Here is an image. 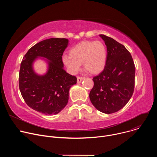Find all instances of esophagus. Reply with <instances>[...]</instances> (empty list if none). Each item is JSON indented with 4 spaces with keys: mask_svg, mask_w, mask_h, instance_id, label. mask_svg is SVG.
I'll return each mask as SVG.
<instances>
[{
    "mask_svg": "<svg viewBox=\"0 0 157 157\" xmlns=\"http://www.w3.org/2000/svg\"><path fill=\"white\" fill-rule=\"evenodd\" d=\"M84 79V78H83V77L78 76V77H77V82H78V83L81 82L82 81V79Z\"/></svg>",
    "mask_w": 157,
    "mask_h": 157,
    "instance_id": "34e87169",
    "label": "esophagus"
}]
</instances>
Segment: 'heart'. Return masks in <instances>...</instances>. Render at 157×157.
I'll return each mask as SVG.
<instances>
[{"mask_svg":"<svg viewBox=\"0 0 157 157\" xmlns=\"http://www.w3.org/2000/svg\"><path fill=\"white\" fill-rule=\"evenodd\" d=\"M69 56H64L63 61L72 74H76L83 63L88 73L96 75L104 69L107 58L105 44L101 41H82L69 50Z\"/></svg>","mask_w":157,"mask_h":157,"instance_id":"obj_1","label":"heart"}]
</instances>
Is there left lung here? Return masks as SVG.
<instances>
[{"label":"left lung","instance_id":"1","mask_svg":"<svg viewBox=\"0 0 157 157\" xmlns=\"http://www.w3.org/2000/svg\"><path fill=\"white\" fill-rule=\"evenodd\" d=\"M99 36L107 47V62L104 70L93 79L89 98L98 110L112 114L124 107L133 94L135 65L123 44L104 35Z\"/></svg>","mask_w":157,"mask_h":157}]
</instances>
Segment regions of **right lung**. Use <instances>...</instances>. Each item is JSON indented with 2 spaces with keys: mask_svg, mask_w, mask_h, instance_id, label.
<instances>
[{
  "mask_svg": "<svg viewBox=\"0 0 157 157\" xmlns=\"http://www.w3.org/2000/svg\"><path fill=\"white\" fill-rule=\"evenodd\" d=\"M66 38L43 40L27 52L23 58L19 72V89L26 104L33 110L45 115L57 114L68 104L70 87L77 78L64 70L62 56L68 47ZM38 57L45 58L47 73L39 75L33 65Z\"/></svg>",
  "mask_w": 157,
  "mask_h": 157,
  "instance_id": "right-lung-1",
  "label": "right lung"
}]
</instances>
